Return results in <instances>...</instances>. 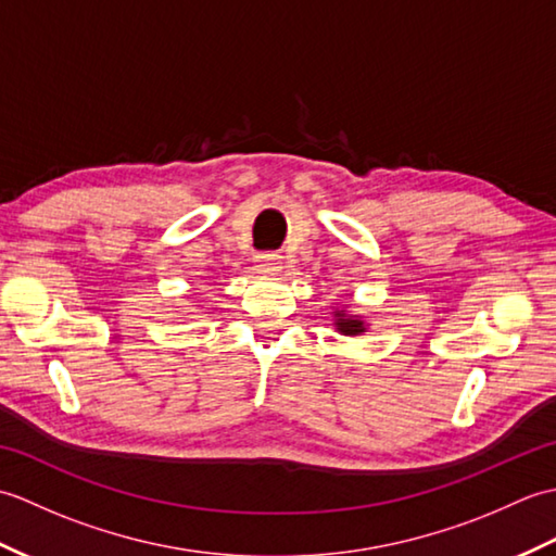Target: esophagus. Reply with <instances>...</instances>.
Here are the masks:
<instances>
[{"label":"esophagus","mask_w":556,"mask_h":556,"mask_svg":"<svg viewBox=\"0 0 556 556\" xmlns=\"http://www.w3.org/2000/svg\"><path fill=\"white\" fill-rule=\"evenodd\" d=\"M255 269L260 271V275H279V269H281V255H277V253L257 255Z\"/></svg>","instance_id":"34e87169"}]
</instances>
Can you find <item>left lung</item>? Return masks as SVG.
I'll use <instances>...</instances> for the list:
<instances>
[{
	"label": "left lung",
	"mask_w": 556,
	"mask_h": 556,
	"mask_svg": "<svg viewBox=\"0 0 556 556\" xmlns=\"http://www.w3.org/2000/svg\"><path fill=\"white\" fill-rule=\"evenodd\" d=\"M334 325H337V332L346 334V337H356L365 332V323L361 320L358 315H346V311H334Z\"/></svg>",
	"instance_id": "1"
}]
</instances>
